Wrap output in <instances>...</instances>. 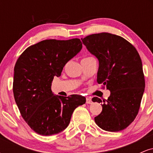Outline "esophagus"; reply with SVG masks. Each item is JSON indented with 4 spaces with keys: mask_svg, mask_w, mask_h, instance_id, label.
<instances>
[{
    "mask_svg": "<svg viewBox=\"0 0 153 153\" xmlns=\"http://www.w3.org/2000/svg\"><path fill=\"white\" fill-rule=\"evenodd\" d=\"M93 101L92 100H91V98H87L86 99V103H88V104H91V103H92Z\"/></svg>",
    "mask_w": 153,
    "mask_h": 153,
    "instance_id": "esophagus-1",
    "label": "esophagus"
}]
</instances>
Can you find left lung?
<instances>
[{"label":"left lung","instance_id":"8db88e82","mask_svg":"<svg viewBox=\"0 0 153 153\" xmlns=\"http://www.w3.org/2000/svg\"><path fill=\"white\" fill-rule=\"evenodd\" d=\"M81 40L99 60L98 83H103L111 92L101 104L102 111L95 117V122L105 131L123 130L137 115L145 91L140 54L129 42L110 33L91 34ZM92 101L102 102L98 97Z\"/></svg>","mask_w":153,"mask_h":153}]
</instances>
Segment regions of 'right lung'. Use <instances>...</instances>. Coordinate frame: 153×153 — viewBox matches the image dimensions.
<instances>
[{
    "instance_id": "1",
    "label": "right lung",
    "mask_w": 153,
    "mask_h": 153,
    "mask_svg": "<svg viewBox=\"0 0 153 153\" xmlns=\"http://www.w3.org/2000/svg\"><path fill=\"white\" fill-rule=\"evenodd\" d=\"M79 39H47L26 49L14 67L13 91L23 119L35 132L44 136L66 129L77 107L85 103L80 95L56 96L51 90L70 59L81 50Z\"/></svg>"
}]
</instances>
